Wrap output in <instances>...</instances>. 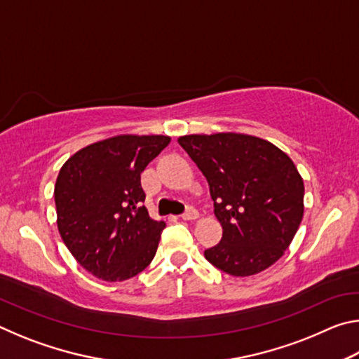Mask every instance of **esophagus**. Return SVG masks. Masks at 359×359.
Segmentation results:
<instances>
[{
    "instance_id": "obj_1",
    "label": "esophagus",
    "mask_w": 359,
    "mask_h": 359,
    "mask_svg": "<svg viewBox=\"0 0 359 359\" xmlns=\"http://www.w3.org/2000/svg\"><path fill=\"white\" fill-rule=\"evenodd\" d=\"M198 217H199L198 210H196V209H193V208H188L185 214L182 215V218H184V220H196Z\"/></svg>"
}]
</instances>
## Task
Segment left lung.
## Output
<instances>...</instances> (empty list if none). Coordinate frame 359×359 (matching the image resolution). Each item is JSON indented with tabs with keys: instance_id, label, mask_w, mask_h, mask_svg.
I'll list each match as a JSON object with an SVG mask.
<instances>
[{
	"instance_id": "1",
	"label": "left lung",
	"mask_w": 359,
	"mask_h": 359,
	"mask_svg": "<svg viewBox=\"0 0 359 359\" xmlns=\"http://www.w3.org/2000/svg\"><path fill=\"white\" fill-rule=\"evenodd\" d=\"M177 142L208 179L223 228L205 259L234 277L255 276L280 259L304 215V182L291 158L241 133L188 135Z\"/></svg>"
}]
</instances>
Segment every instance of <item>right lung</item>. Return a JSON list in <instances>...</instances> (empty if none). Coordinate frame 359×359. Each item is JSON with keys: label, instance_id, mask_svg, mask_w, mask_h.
Listing matches in <instances>:
<instances>
[{"label": "right lung", "instance_id": "right-lung-1", "mask_svg": "<svg viewBox=\"0 0 359 359\" xmlns=\"http://www.w3.org/2000/svg\"><path fill=\"white\" fill-rule=\"evenodd\" d=\"M169 142L160 135H118L76 151L60 169L53 191L60 236L101 280H128L155 257L166 223L142 205L141 172Z\"/></svg>", "mask_w": 359, "mask_h": 359}]
</instances>
